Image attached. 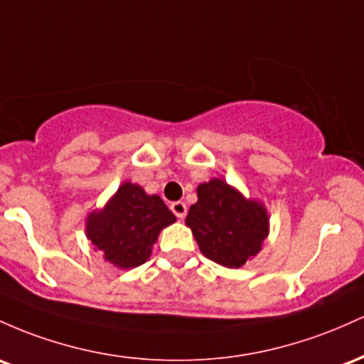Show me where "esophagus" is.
<instances>
[{"instance_id": "esophagus-1", "label": "esophagus", "mask_w": 364, "mask_h": 364, "mask_svg": "<svg viewBox=\"0 0 364 364\" xmlns=\"http://www.w3.org/2000/svg\"><path fill=\"white\" fill-rule=\"evenodd\" d=\"M170 210L173 211V215L177 216V218H186V215H187V206H186V203H182V201H175V203H171L170 204Z\"/></svg>"}]
</instances>
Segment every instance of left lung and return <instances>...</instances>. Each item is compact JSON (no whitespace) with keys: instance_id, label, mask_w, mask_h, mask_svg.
Returning a JSON list of instances; mask_svg holds the SVG:
<instances>
[{"instance_id":"obj_1","label":"left lung","mask_w":364,"mask_h":364,"mask_svg":"<svg viewBox=\"0 0 364 364\" xmlns=\"http://www.w3.org/2000/svg\"><path fill=\"white\" fill-rule=\"evenodd\" d=\"M208 259L240 268L261 249L268 235V215L227 182L213 178L198 187V203L186 218Z\"/></svg>"}]
</instances>
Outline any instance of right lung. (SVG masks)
Instances as JSON below:
<instances>
[{"instance_id": "obj_1", "label": "right lung", "mask_w": 364, "mask_h": 364, "mask_svg": "<svg viewBox=\"0 0 364 364\" xmlns=\"http://www.w3.org/2000/svg\"><path fill=\"white\" fill-rule=\"evenodd\" d=\"M175 222V215L160 196H148L142 187L125 182L103 211L87 220V237L105 259L118 268H134L149 258L161 228Z\"/></svg>"}]
</instances>
